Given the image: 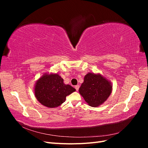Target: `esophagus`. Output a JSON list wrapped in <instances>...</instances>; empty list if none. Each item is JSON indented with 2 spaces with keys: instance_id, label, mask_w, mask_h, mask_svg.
I'll return each mask as SVG.
<instances>
[{
  "instance_id": "34e87169",
  "label": "esophagus",
  "mask_w": 148,
  "mask_h": 148,
  "mask_svg": "<svg viewBox=\"0 0 148 148\" xmlns=\"http://www.w3.org/2000/svg\"><path fill=\"white\" fill-rule=\"evenodd\" d=\"M79 85H77V86H75V88L76 89V91H78V89H79Z\"/></svg>"
}]
</instances>
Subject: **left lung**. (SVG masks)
Returning a JSON list of instances; mask_svg holds the SVG:
<instances>
[{"instance_id": "1", "label": "left lung", "mask_w": 148, "mask_h": 148, "mask_svg": "<svg viewBox=\"0 0 148 148\" xmlns=\"http://www.w3.org/2000/svg\"><path fill=\"white\" fill-rule=\"evenodd\" d=\"M79 92L89 106L97 107L109 97L112 86L108 80L101 75L89 73L84 77Z\"/></svg>"}]
</instances>
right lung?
<instances>
[{"label":"right lung","mask_w":148,"mask_h":148,"mask_svg":"<svg viewBox=\"0 0 148 148\" xmlns=\"http://www.w3.org/2000/svg\"><path fill=\"white\" fill-rule=\"evenodd\" d=\"M76 89L64 83V79L58 74L44 75L36 84L35 96L43 106L50 108L60 106L66 97Z\"/></svg>","instance_id":"add662e5"}]
</instances>
